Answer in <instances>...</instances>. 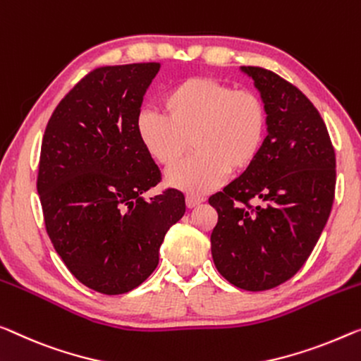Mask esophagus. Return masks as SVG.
Listing matches in <instances>:
<instances>
[{
    "instance_id": "esophagus-1",
    "label": "esophagus",
    "mask_w": 361,
    "mask_h": 361,
    "mask_svg": "<svg viewBox=\"0 0 361 361\" xmlns=\"http://www.w3.org/2000/svg\"><path fill=\"white\" fill-rule=\"evenodd\" d=\"M204 201H206V199H204L202 196H195V195L186 196V206L190 207V209H192V207H197L199 204H202Z\"/></svg>"
}]
</instances>
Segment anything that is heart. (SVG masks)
<instances>
[{"mask_svg": "<svg viewBox=\"0 0 361 361\" xmlns=\"http://www.w3.org/2000/svg\"><path fill=\"white\" fill-rule=\"evenodd\" d=\"M165 116L139 113V141L155 162L171 166L190 141L195 155L173 166L166 181L191 195L212 191L230 173H243L259 157L267 136V109L252 90L212 78H190L164 95Z\"/></svg>", "mask_w": 361, "mask_h": 361, "instance_id": "b5f03b06", "label": "heart"}]
</instances>
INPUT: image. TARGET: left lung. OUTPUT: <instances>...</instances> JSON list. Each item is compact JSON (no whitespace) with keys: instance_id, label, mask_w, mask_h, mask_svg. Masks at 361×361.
Masks as SVG:
<instances>
[{"instance_id":"left-lung-1","label":"left lung","mask_w":361,"mask_h":361,"mask_svg":"<svg viewBox=\"0 0 361 361\" xmlns=\"http://www.w3.org/2000/svg\"><path fill=\"white\" fill-rule=\"evenodd\" d=\"M241 71L264 100L267 136L256 162L209 197L219 214L211 250L220 276L261 292L292 279L318 243L334 202L336 152L300 89L264 68Z\"/></svg>"}]
</instances>
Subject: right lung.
Instances as JSON below:
<instances>
[{
  "label": "right lung",
  "instance_id": "obj_1",
  "mask_svg": "<svg viewBox=\"0 0 361 361\" xmlns=\"http://www.w3.org/2000/svg\"><path fill=\"white\" fill-rule=\"evenodd\" d=\"M160 63L102 66L79 80L43 134L37 191L53 246L69 272L104 295L136 288L155 271L165 233L185 215L139 141L136 120Z\"/></svg>",
  "mask_w": 361,
  "mask_h": 361
}]
</instances>
